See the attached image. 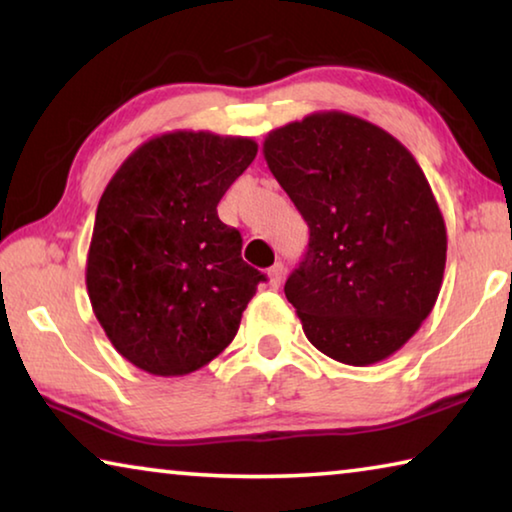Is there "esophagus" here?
Here are the masks:
<instances>
[{
    "instance_id": "1",
    "label": "esophagus",
    "mask_w": 512,
    "mask_h": 512,
    "mask_svg": "<svg viewBox=\"0 0 512 512\" xmlns=\"http://www.w3.org/2000/svg\"><path fill=\"white\" fill-rule=\"evenodd\" d=\"M284 273H287V268H284L282 262L271 266V271H268V282H271V287H280L284 280Z\"/></svg>"
}]
</instances>
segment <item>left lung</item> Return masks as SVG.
<instances>
[{"label": "left lung", "mask_w": 512, "mask_h": 512, "mask_svg": "<svg viewBox=\"0 0 512 512\" xmlns=\"http://www.w3.org/2000/svg\"><path fill=\"white\" fill-rule=\"evenodd\" d=\"M262 151L309 225L284 284L309 343L348 366L391 357L431 314L445 273V219L420 164L339 110L275 128Z\"/></svg>", "instance_id": "left-lung-1"}]
</instances>
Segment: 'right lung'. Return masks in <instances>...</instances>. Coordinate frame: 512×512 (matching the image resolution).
<instances>
[{
  "instance_id": "obj_1",
  "label": "right lung",
  "mask_w": 512,
  "mask_h": 512,
  "mask_svg": "<svg viewBox=\"0 0 512 512\" xmlns=\"http://www.w3.org/2000/svg\"><path fill=\"white\" fill-rule=\"evenodd\" d=\"M250 137L173 131L121 162L97 207L85 284L115 350L183 377L235 339L264 273L241 259L216 205L255 160Z\"/></svg>"
}]
</instances>
